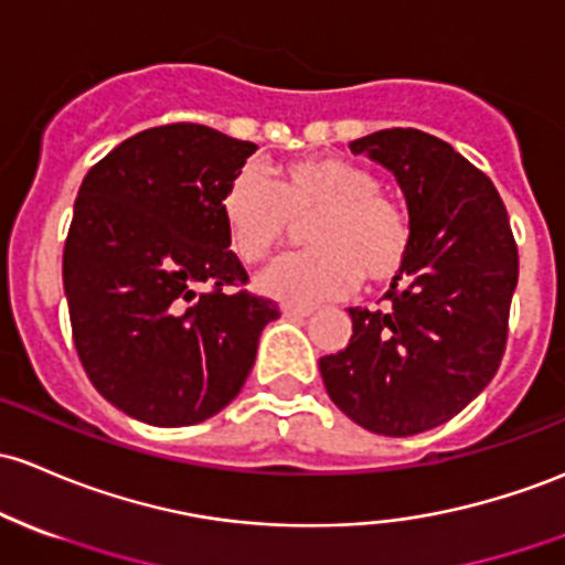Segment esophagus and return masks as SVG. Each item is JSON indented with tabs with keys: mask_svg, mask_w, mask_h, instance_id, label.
Wrapping results in <instances>:
<instances>
[{
	"mask_svg": "<svg viewBox=\"0 0 565 565\" xmlns=\"http://www.w3.org/2000/svg\"><path fill=\"white\" fill-rule=\"evenodd\" d=\"M282 315H285V318L301 320V318H309V315H312V307H305V305H282Z\"/></svg>",
	"mask_w": 565,
	"mask_h": 565,
	"instance_id": "obj_1",
	"label": "esophagus"
}]
</instances>
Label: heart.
<instances>
[{
    "mask_svg": "<svg viewBox=\"0 0 565 565\" xmlns=\"http://www.w3.org/2000/svg\"><path fill=\"white\" fill-rule=\"evenodd\" d=\"M377 174L339 156H309L271 169L245 167L217 202L226 239L245 264H260L305 223L307 250L285 256L258 277V290L285 305L337 299L358 280L385 285L404 271L412 221L380 191Z\"/></svg>",
    "mask_w": 565,
    "mask_h": 565,
    "instance_id": "b5f03b06",
    "label": "heart"
}]
</instances>
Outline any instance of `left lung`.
Masks as SVG:
<instances>
[{"label":"left lung","instance_id":"1","mask_svg":"<svg viewBox=\"0 0 565 565\" xmlns=\"http://www.w3.org/2000/svg\"><path fill=\"white\" fill-rule=\"evenodd\" d=\"M350 150L398 180L412 253L382 296L385 307H350V344L320 358V374L331 402L358 426L423 434L475 402L499 372L518 245L495 185L445 139L382 129Z\"/></svg>","mask_w":565,"mask_h":565}]
</instances>
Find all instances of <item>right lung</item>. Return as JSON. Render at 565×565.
Here are the masks:
<instances>
[{
    "label": "right lung",
    "instance_id": "1",
    "mask_svg": "<svg viewBox=\"0 0 565 565\" xmlns=\"http://www.w3.org/2000/svg\"><path fill=\"white\" fill-rule=\"evenodd\" d=\"M256 145L210 126L145 129L88 169L64 245L77 355L96 391L150 426L232 404L275 301L242 288L217 202Z\"/></svg>",
    "mask_w": 565,
    "mask_h": 565
}]
</instances>
